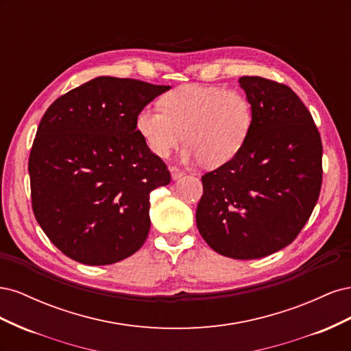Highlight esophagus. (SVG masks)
<instances>
[{
    "label": "esophagus",
    "mask_w": 351,
    "mask_h": 351,
    "mask_svg": "<svg viewBox=\"0 0 351 351\" xmlns=\"http://www.w3.org/2000/svg\"><path fill=\"white\" fill-rule=\"evenodd\" d=\"M169 173H171L173 180H178V178H182L184 176V171H182V169L177 168V167L169 168Z\"/></svg>",
    "instance_id": "obj_1"
}]
</instances>
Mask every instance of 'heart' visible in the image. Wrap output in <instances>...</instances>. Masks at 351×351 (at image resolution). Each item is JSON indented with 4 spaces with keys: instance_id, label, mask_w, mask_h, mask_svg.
<instances>
[{
    "instance_id": "obj_1",
    "label": "heart",
    "mask_w": 351,
    "mask_h": 351,
    "mask_svg": "<svg viewBox=\"0 0 351 351\" xmlns=\"http://www.w3.org/2000/svg\"><path fill=\"white\" fill-rule=\"evenodd\" d=\"M161 108L143 107L136 129L155 156L167 158L183 139L184 162L219 167L234 159L253 127V107L240 90L184 84L167 92Z\"/></svg>"
}]
</instances>
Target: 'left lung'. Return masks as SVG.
<instances>
[{
	"mask_svg": "<svg viewBox=\"0 0 351 351\" xmlns=\"http://www.w3.org/2000/svg\"><path fill=\"white\" fill-rule=\"evenodd\" d=\"M239 83L252 132L234 159L202 177L196 224L209 247L244 261L289 246L304 227L322 186V142L289 86L259 76Z\"/></svg>",
	"mask_w": 351,
	"mask_h": 351,
	"instance_id": "8db88e82",
	"label": "left lung"
}]
</instances>
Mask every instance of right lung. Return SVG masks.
Listing matches in <instances>:
<instances>
[{
	"label": "right lung",
	"mask_w": 351,
	"mask_h": 351,
	"mask_svg": "<svg viewBox=\"0 0 351 351\" xmlns=\"http://www.w3.org/2000/svg\"><path fill=\"white\" fill-rule=\"evenodd\" d=\"M168 89L101 76L62 95L42 117L29 156L32 208L73 261L111 265L143 246L149 195L171 176L137 133L136 115Z\"/></svg>",
	"instance_id": "add662e5"
}]
</instances>
